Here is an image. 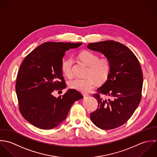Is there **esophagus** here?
<instances>
[{"label": "esophagus", "mask_w": 157, "mask_h": 157, "mask_svg": "<svg viewBox=\"0 0 157 157\" xmlns=\"http://www.w3.org/2000/svg\"><path fill=\"white\" fill-rule=\"evenodd\" d=\"M82 94H83V95L84 97H86V96H88V95H89L88 94H87V93H84V92H83Z\"/></svg>", "instance_id": "obj_1"}]
</instances>
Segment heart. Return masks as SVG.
<instances>
[{
  "label": "heart",
  "instance_id": "b5f03b06",
  "mask_svg": "<svg viewBox=\"0 0 157 157\" xmlns=\"http://www.w3.org/2000/svg\"><path fill=\"white\" fill-rule=\"evenodd\" d=\"M80 60L88 66L85 78H75L69 81V86L74 90L87 92L95 86L97 80L98 82H105L109 74L111 63L106 58L99 59L98 56L90 51H85L79 54ZM73 59L67 58L62 63V71L68 78L72 76Z\"/></svg>",
  "mask_w": 157,
  "mask_h": 157
}]
</instances>
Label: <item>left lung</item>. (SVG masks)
I'll use <instances>...</instances> for the list:
<instances>
[{"mask_svg":"<svg viewBox=\"0 0 157 157\" xmlns=\"http://www.w3.org/2000/svg\"><path fill=\"white\" fill-rule=\"evenodd\" d=\"M88 49L103 54L110 62L108 80L93 94L98 106L90 114L98 128L108 130L124 124L132 115L141 98L143 77L141 68L134 54L125 45L107 40L87 45ZM112 97L108 101L99 94Z\"/></svg>","mask_w":157,"mask_h":157,"instance_id":"left-lung-1","label":"left lung"}]
</instances>
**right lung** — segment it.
Here are the masks:
<instances>
[{"label": "right lung", "mask_w": 157, "mask_h": 157, "mask_svg": "<svg viewBox=\"0 0 157 157\" xmlns=\"http://www.w3.org/2000/svg\"><path fill=\"white\" fill-rule=\"evenodd\" d=\"M82 44L46 42L31 51L23 61L16 92L20 112L31 124L42 129L57 127L65 120L73 103L83 97L74 89L58 97L52 95L54 90L67 86L61 67L66 51Z\"/></svg>", "instance_id": "add662e5"}]
</instances>
